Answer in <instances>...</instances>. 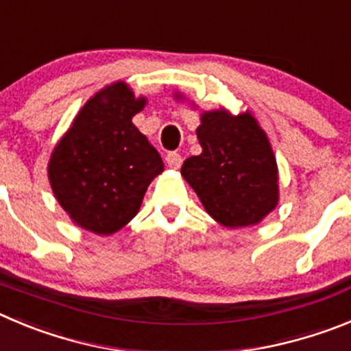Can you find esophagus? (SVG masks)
Here are the masks:
<instances>
[{
	"instance_id": "obj_1",
	"label": "esophagus",
	"mask_w": 351,
	"mask_h": 351,
	"mask_svg": "<svg viewBox=\"0 0 351 351\" xmlns=\"http://www.w3.org/2000/svg\"><path fill=\"white\" fill-rule=\"evenodd\" d=\"M165 162H167V165L170 167V169L178 170L179 167L182 165V156L179 153H169L165 156Z\"/></svg>"
}]
</instances>
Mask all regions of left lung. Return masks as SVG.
<instances>
[{
	"instance_id": "obj_1",
	"label": "left lung",
	"mask_w": 351,
	"mask_h": 351,
	"mask_svg": "<svg viewBox=\"0 0 351 351\" xmlns=\"http://www.w3.org/2000/svg\"><path fill=\"white\" fill-rule=\"evenodd\" d=\"M173 97L184 101L179 92ZM197 137L202 153L184 160L181 173L207 214L224 228L261 223L280 195L275 153L259 121L250 111H204Z\"/></svg>"
}]
</instances>
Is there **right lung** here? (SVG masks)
<instances>
[{
	"label": "right lung",
	"mask_w": 351,
	"mask_h": 351,
	"mask_svg": "<svg viewBox=\"0 0 351 351\" xmlns=\"http://www.w3.org/2000/svg\"><path fill=\"white\" fill-rule=\"evenodd\" d=\"M147 99L114 82L85 102L48 162V181L76 226L112 234L139 212L162 156L132 118Z\"/></svg>",
	"instance_id": "right-lung-1"
}]
</instances>
